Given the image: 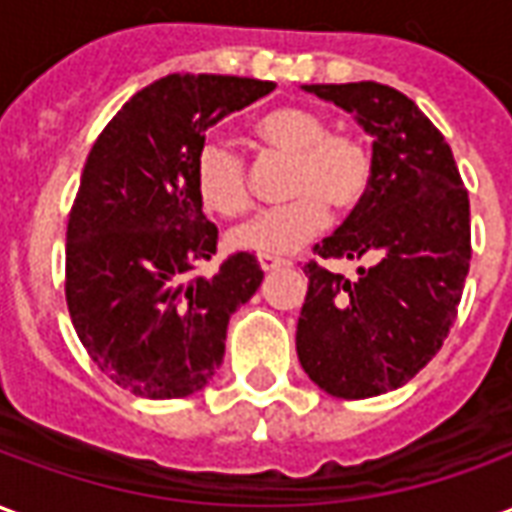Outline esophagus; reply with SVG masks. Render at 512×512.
Listing matches in <instances>:
<instances>
[{
  "mask_svg": "<svg viewBox=\"0 0 512 512\" xmlns=\"http://www.w3.org/2000/svg\"><path fill=\"white\" fill-rule=\"evenodd\" d=\"M260 266H263V271H277V268L290 266V260H285V257H274V255H260Z\"/></svg>",
  "mask_w": 512,
  "mask_h": 512,
  "instance_id": "obj_1",
  "label": "esophagus"
}]
</instances>
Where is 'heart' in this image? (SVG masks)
<instances>
[{
	"label": "heart",
	"instance_id": "heart-1",
	"mask_svg": "<svg viewBox=\"0 0 512 512\" xmlns=\"http://www.w3.org/2000/svg\"><path fill=\"white\" fill-rule=\"evenodd\" d=\"M260 145L288 158L282 175V202L257 213L230 233V244L249 252H293L318 235L326 208L356 211L373 183V150L365 139L345 128H329L318 112L301 106H279L255 120ZM194 189L208 211L235 219L252 208V186L246 161L233 147L208 139L194 153Z\"/></svg>",
	"mask_w": 512,
	"mask_h": 512
}]
</instances>
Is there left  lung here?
Wrapping results in <instances>:
<instances>
[{
    "mask_svg": "<svg viewBox=\"0 0 512 512\" xmlns=\"http://www.w3.org/2000/svg\"><path fill=\"white\" fill-rule=\"evenodd\" d=\"M373 134V183L362 205L304 266L296 326L304 373L343 400L384 395L439 354L458 318L472 260L469 191L447 139L419 106L378 82L307 84ZM376 256L351 283L321 259Z\"/></svg>",
    "mask_w": 512,
    "mask_h": 512,
    "instance_id": "8db88e82",
    "label": "left lung"
}]
</instances>
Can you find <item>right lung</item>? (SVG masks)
<instances>
[{
	"instance_id": "obj_1",
	"label": "right lung",
	"mask_w": 512,
	"mask_h": 512,
	"mask_svg": "<svg viewBox=\"0 0 512 512\" xmlns=\"http://www.w3.org/2000/svg\"><path fill=\"white\" fill-rule=\"evenodd\" d=\"M274 82L169 73L128 101L95 139L68 213L65 301L101 373L150 400L186 397L222 365L227 323L263 282L249 252L216 274L219 230L194 189L205 131Z\"/></svg>"
}]
</instances>
